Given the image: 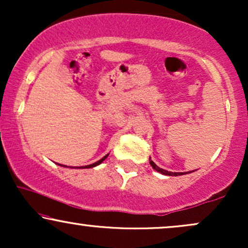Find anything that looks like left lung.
<instances>
[{
    "label": "left lung",
    "instance_id": "left-lung-1",
    "mask_svg": "<svg viewBox=\"0 0 248 248\" xmlns=\"http://www.w3.org/2000/svg\"><path fill=\"white\" fill-rule=\"evenodd\" d=\"M149 163H150V166H152L154 169L156 170V171L163 173V175H167V176H179V175H183V172H171V171H167V170H164V169H161L160 167H157L155 163H154V162L152 161V158H150V160H149Z\"/></svg>",
    "mask_w": 248,
    "mask_h": 248
}]
</instances>
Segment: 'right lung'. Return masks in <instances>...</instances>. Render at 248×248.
I'll return each mask as SVG.
<instances>
[{
  "label": "right lung",
  "mask_w": 248,
  "mask_h": 248,
  "mask_svg": "<svg viewBox=\"0 0 248 248\" xmlns=\"http://www.w3.org/2000/svg\"><path fill=\"white\" fill-rule=\"evenodd\" d=\"M107 156H108V155H106V156H105V157H102V158H101V160H99L98 162H95V163H93V164H90V166H85V167H81V168H93V167H96V166H99V164H100V163H101V162H102V161H104V160H105V158H106V157H107Z\"/></svg>",
  "instance_id": "1"
}]
</instances>
